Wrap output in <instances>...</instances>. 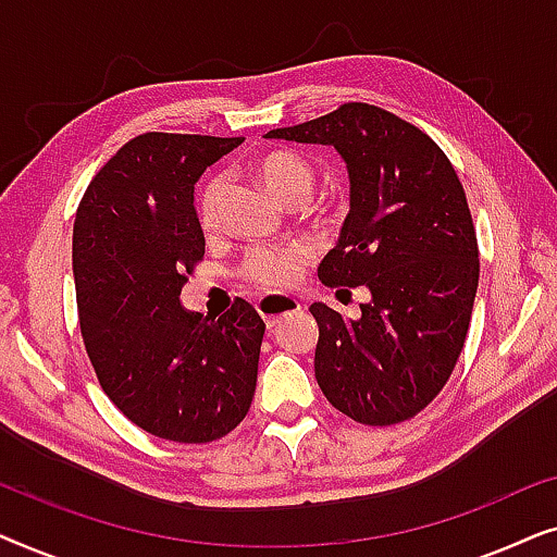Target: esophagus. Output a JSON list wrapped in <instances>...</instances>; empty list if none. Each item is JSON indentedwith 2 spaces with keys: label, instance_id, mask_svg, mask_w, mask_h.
I'll return each instance as SVG.
<instances>
[{
  "label": "esophagus",
  "instance_id": "esophagus-1",
  "mask_svg": "<svg viewBox=\"0 0 557 557\" xmlns=\"http://www.w3.org/2000/svg\"><path fill=\"white\" fill-rule=\"evenodd\" d=\"M256 309L265 319V324L276 326L278 319L296 314L301 309V304L294 296H263V299L256 301Z\"/></svg>",
  "mask_w": 557,
  "mask_h": 557
}]
</instances>
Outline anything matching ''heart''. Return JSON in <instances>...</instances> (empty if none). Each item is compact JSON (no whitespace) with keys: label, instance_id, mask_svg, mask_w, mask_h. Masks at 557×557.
<instances>
[{"label":"heart","instance_id":"heart-1","mask_svg":"<svg viewBox=\"0 0 557 557\" xmlns=\"http://www.w3.org/2000/svg\"><path fill=\"white\" fill-rule=\"evenodd\" d=\"M256 177L271 189L278 200L286 205L301 202L314 187V166L292 149L265 151L253 162ZM225 193V180L220 174H210L197 189V223L205 233H210L218 223L220 200ZM301 269V250L294 246L276 248H253L243 261V278L261 292H276V288L292 286Z\"/></svg>","mask_w":557,"mask_h":557}]
</instances>
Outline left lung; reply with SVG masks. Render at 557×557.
<instances>
[{"label":"left lung","mask_w":557,"mask_h":557,"mask_svg":"<svg viewBox=\"0 0 557 557\" xmlns=\"http://www.w3.org/2000/svg\"><path fill=\"white\" fill-rule=\"evenodd\" d=\"M265 136L332 144L349 170V215L319 281L364 286L370 301L355 322L309 307L317 383L357 423L408 421L444 391L474 309L479 246L459 174L429 134L370 103Z\"/></svg>","instance_id":"8db88e82"}]
</instances>
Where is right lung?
Returning <instances> with one entry per match:
<instances>
[{"mask_svg":"<svg viewBox=\"0 0 557 557\" xmlns=\"http://www.w3.org/2000/svg\"><path fill=\"white\" fill-rule=\"evenodd\" d=\"M243 139L149 132L90 180L75 212L73 276L88 360L141 431L210 444L246 418L265 324L246 299L208 319L180 307L205 258L195 182Z\"/></svg>","mask_w":557,"mask_h":557,"instance_id":"right-lung-1","label":"right lung"}]
</instances>
